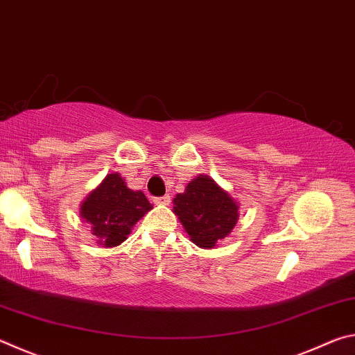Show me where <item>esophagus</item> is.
Wrapping results in <instances>:
<instances>
[{"label":"esophagus","instance_id":"1","mask_svg":"<svg viewBox=\"0 0 355 355\" xmlns=\"http://www.w3.org/2000/svg\"><path fill=\"white\" fill-rule=\"evenodd\" d=\"M156 205H169L171 203V196H163V197H156V199L153 200Z\"/></svg>","mask_w":355,"mask_h":355}]
</instances>
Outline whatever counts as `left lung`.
I'll return each instance as SVG.
<instances>
[{"label":"left lung","mask_w":355,"mask_h":355,"mask_svg":"<svg viewBox=\"0 0 355 355\" xmlns=\"http://www.w3.org/2000/svg\"><path fill=\"white\" fill-rule=\"evenodd\" d=\"M239 205L214 180L202 173L173 199V213L192 243L213 249L235 228Z\"/></svg>","instance_id":"8db88e82"}]
</instances>
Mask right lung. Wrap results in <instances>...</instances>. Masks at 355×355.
Returning <instances> with one entry per match:
<instances>
[{
    "mask_svg": "<svg viewBox=\"0 0 355 355\" xmlns=\"http://www.w3.org/2000/svg\"><path fill=\"white\" fill-rule=\"evenodd\" d=\"M142 191H133L119 172L107 173L80 205L81 218L91 225V233L101 248H116L131 233V228L152 209Z\"/></svg>",
    "mask_w": 355,
    "mask_h": 355,
    "instance_id": "1",
    "label": "right lung"
}]
</instances>
